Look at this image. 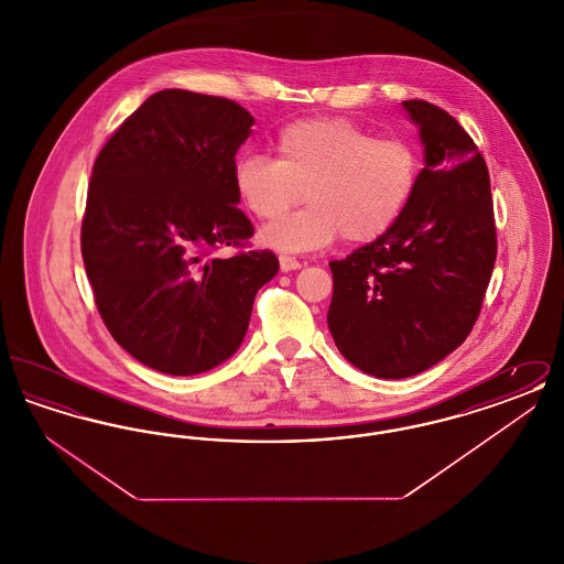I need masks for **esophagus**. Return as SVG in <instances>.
Listing matches in <instances>:
<instances>
[{
	"instance_id": "1",
	"label": "esophagus",
	"mask_w": 564,
	"mask_h": 564,
	"mask_svg": "<svg viewBox=\"0 0 564 564\" xmlns=\"http://www.w3.org/2000/svg\"><path fill=\"white\" fill-rule=\"evenodd\" d=\"M279 264H281L283 272L302 269V264H300L295 258H292V256H279Z\"/></svg>"
}]
</instances>
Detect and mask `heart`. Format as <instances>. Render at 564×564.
<instances>
[{
  "mask_svg": "<svg viewBox=\"0 0 564 564\" xmlns=\"http://www.w3.org/2000/svg\"><path fill=\"white\" fill-rule=\"evenodd\" d=\"M276 161L241 152L232 184L242 207L274 221L262 239L283 251H308L336 241L372 242L408 209L421 177V156L402 137H376L349 118H304L274 137Z\"/></svg>",
  "mask_w": 564,
  "mask_h": 564,
  "instance_id": "obj_1",
  "label": "heart"
}]
</instances>
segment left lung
<instances>
[{"mask_svg": "<svg viewBox=\"0 0 564 564\" xmlns=\"http://www.w3.org/2000/svg\"><path fill=\"white\" fill-rule=\"evenodd\" d=\"M402 106L425 145L414 198L384 237L329 262L332 338L376 378L419 375L463 345L497 258L490 177L474 139L433 104Z\"/></svg>", "mask_w": 564, "mask_h": 564, "instance_id": "8db88e82", "label": "left lung"}]
</instances>
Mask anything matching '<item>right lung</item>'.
Listing matches in <instances>:
<instances>
[{"label":"right lung","instance_id":"add662e5","mask_svg":"<svg viewBox=\"0 0 564 564\" xmlns=\"http://www.w3.org/2000/svg\"><path fill=\"white\" fill-rule=\"evenodd\" d=\"M253 118L239 104L169 88L101 148L82 219V258L113 340L159 372H207L241 347L258 290L279 270L247 249L237 150ZM230 246L228 259L216 251Z\"/></svg>","mask_w":564,"mask_h":564}]
</instances>
